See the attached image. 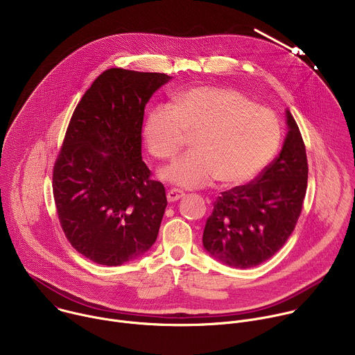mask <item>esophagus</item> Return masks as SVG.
<instances>
[{"instance_id": "34e87169", "label": "esophagus", "mask_w": 355, "mask_h": 355, "mask_svg": "<svg viewBox=\"0 0 355 355\" xmlns=\"http://www.w3.org/2000/svg\"><path fill=\"white\" fill-rule=\"evenodd\" d=\"M184 195H185L184 191L177 189V188H171V189L167 192V199H168V202H175V200L181 199Z\"/></svg>"}]
</instances>
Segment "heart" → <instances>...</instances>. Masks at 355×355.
<instances>
[{
    "mask_svg": "<svg viewBox=\"0 0 355 355\" xmlns=\"http://www.w3.org/2000/svg\"><path fill=\"white\" fill-rule=\"evenodd\" d=\"M275 114L241 92L223 87H195L175 98V107L160 105L144 125L148 151L173 160L193 136V148L162 175L167 181L196 188L212 182L236 187L259 175L281 144Z\"/></svg>",
    "mask_w": 355,
    "mask_h": 355,
    "instance_id": "b5f03b06",
    "label": "heart"
}]
</instances>
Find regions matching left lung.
<instances>
[{"mask_svg": "<svg viewBox=\"0 0 355 355\" xmlns=\"http://www.w3.org/2000/svg\"><path fill=\"white\" fill-rule=\"evenodd\" d=\"M288 133L278 157L245 185L215 200L204 236L205 250L234 268L256 267L292 234L308 187V159L299 128L286 111Z\"/></svg>", "mask_w": 355, "mask_h": 355, "instance_id": "1", "label": "left lung"}]
</instances>
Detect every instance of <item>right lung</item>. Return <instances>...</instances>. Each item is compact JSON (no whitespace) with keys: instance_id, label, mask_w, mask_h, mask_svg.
<instances>
[{"instance_id":"right-lung-1","label":"right lung","mask_w":355,"mask_h":355,"mask_svg":"<svg viewBox=\"0 0 355 355\" xmlns=\"http://www.w3.org/2000/svg\"><path fill=\"white\" fill-rule=\"evenodd\" d=\"M170 78L105 70L70 119L53 167V196L67 240L96 264L122 266L157 239L167 198L141 160V125L148 99Z\"/></svg>"}]
</instances>
